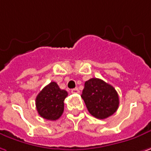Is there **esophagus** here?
Returning a JSON list of instances; mask_svg holds the SVG:
<instances>
[{
    "label": "esophagus",
    "instance_id": "1",
    "mask_svg": "<svg viewBox=\"0 0 151 151\" xmlns=\"http://www.w3.org/2000/svg\"><path fill=\"white\" fill-rule=\"evenodd\" d=\"M72 93H73V94L79 93V90H78V88H74V89H73V90H72Z\"/></svg>",
    "mask_w": 151,
    "mask_h": 151
}]
</instances>
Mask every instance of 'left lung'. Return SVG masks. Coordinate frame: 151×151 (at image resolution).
<instances>
[{
    "label": "left lung",
    "instance_id": "obj_1",
    "mask_svg": "<svg viewBox=\"0 0 151 151\" xmlns=\"http://www.w3.org/2000/svg\"><path fill=\"white\" fill-rule=\"evenodd\" d=\"M89 113L103 120L114 114L119 107V96L115 89L100 78H93L84 83L81 95Z\"/></svg>",
    "mask_w": 151,
    "mask_h": 151
}]
</instances>
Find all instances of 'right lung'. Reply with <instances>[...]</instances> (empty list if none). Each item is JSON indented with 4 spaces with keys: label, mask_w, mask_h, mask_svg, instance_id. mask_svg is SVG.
<instances>
[{
    "label": "right lung",
    "mask_w": 151,
    "mask_h": 151,
    "mask_svg": "<svg viewBox=\"0 0 151 151\" xmlns=\"http://www.w3.org/2000/svg\"><path fill=\"white\" fill-rule=\"evenodd\" d=\"M67 91L61 90L55 82L46 85L36 98V107L39 115L49 120H58L64 111V100Z\"/></svg>",
    "instance_id": "right-lung-1"
}]
</instances>
